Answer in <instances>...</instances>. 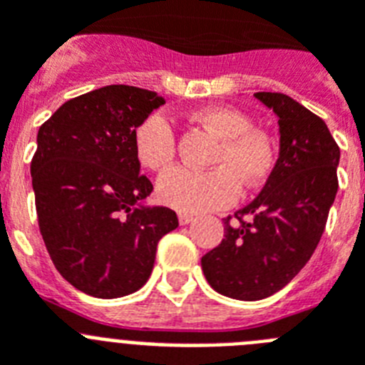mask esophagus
<instances>
[{"label":"esophagus","mask_w":365,"mask_h":365,"mask_svg":"<svg viewBox=\"0 0 365 365\" xmlns=\"http://www.w3.org/2000/svg\"><path fill=\"white\" fill-rule=\"evenodd\" d=\"M193 221V215L185 214V212H179V222L180 225H188V222Z\"/></svg>","instance_id":"esophagus-1"}]
</instances>
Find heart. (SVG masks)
<instances>
[{
    "label": "heart",
    "mask_w": 365,
    "mask_h": 365,
    "mask_svg": "<svg viewBox=\"0 0 365 365\" xmlns=\"http://www.w3.org/2000/svg\"><path fill=\"white\" fill-rule=\"evenodd\" d=\"M197 122L221 138L214 157L215 170L193 172L172 168L157 180V195L166 206L185 214H201L230 206L240 197L241 182L259 185L276 164L270 135L254 130L252 118L234 108H206L195 113ZM137 159L150 170L170 166L177 153V133L164 111H151L133 133Z\"/></svg>",
    "instance_id": "b5f03b06"
}]
</instances>
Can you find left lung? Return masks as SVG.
I'll use <instances>...</instances> for the list:
<instances>
[{
	"label": "left lung",
	"mask_w": 365,
	"mask_h": 365,
	"mask_svg": "<svg viewBox=\"0 0 365 365\" xmlns=\"http://www.w3.org/2000/svg\"><path fill=\"white\" fill-rule=\"evenodd\" d=\"M279 125V157L261 193L225 219V240L201 259L214 291L269 298L311 259L338 190L340 148L318 115L283 93H256Z\"/></svg>",
	"instance_id": "obj_1"
}]
</instances>
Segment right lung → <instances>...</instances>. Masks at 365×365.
<instances>
[{
	"label": "right lung",
	"instance_id": "right-lung-1",
	"mask_svg": "<svg viewBox=\"0 0 365 365\" xmlns=\"http://www.w3.org/2000/svg\"><path fill=\"white\" fill-rule=\"evenodd\" d=\"M164 98L106 86L67 100L38 130L32 190L41 237L63 279L95 298H120L150 278L157 243L179 227L153 190L133 146L137 125Z\"/></svg>",
	"mask_w": 365,
	"mask_h": 365
}]
</instances>
